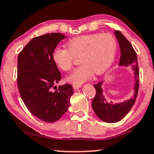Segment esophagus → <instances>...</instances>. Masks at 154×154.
Masks as SVG:
<instances>
[{"label": "esophagus", "instance_id": "obj_1", "mask_svg": "<svg viewBox=\"0 0 154 154\" xmlns=\"http://www.w3.org/2000/svg\"><path fill=\"white\" fill-rule=\"evenodd\" d=\"M73 86V88L75 89V90H77V89L80 88H81V85H72Z\"/></svg>", "mask_w": 154, "mask_h": 154}]
</instances>
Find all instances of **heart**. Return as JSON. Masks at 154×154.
<instances>
[{
	"label": "heart",
	"instance_id": "1",
	"mask_svg": "<svg viewBox=\"0 0 154 154\" xmlns=\"http://www.w3.org/2000/svg\"><path fill=\"white\" fill-rule=\"evenodd\" d=\"M66 47H57L53 49L51 59L59 69L69 71L74 60L79 57L81 65L66 77L68 82L82 84L88 80L94 72L100 75L114 62L117 52V42L110 34L82 35L70 39Z\"/></svg>",
	"mask_w": 154,
	"mask_h": 154
}]
</instances>
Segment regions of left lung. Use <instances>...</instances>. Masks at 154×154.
<instances>
[{
  "instance_id": "1",
  "label": "left lung",
  "mask_w": 154,
  "mask_h": 154,
  "mask_svg": "<svg viewBox=\"0 0 154 154\" xmlns=\"http://www.w3.org/2000/svg\"><path fill=\"white\" fill-rule=\"evenodd\" d=\"M114 34L117 38L120 49V58L118 65L124 66H131L136 81L133 88L134 94L133 97L123 103L116 104H113L112 102L108 103L103 95L102 88L103 82H100L94 85L96 90L95 97L92 102V106L94 112L100 119L110 123H117L128 113L136 101L139 87V69L136 51L133 49L128 40L120 31H115Z\"/></svg>"
}]
</instances>
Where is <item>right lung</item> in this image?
Returning <instances> with one entry per match:
<instances>
[{"label": "right lung", "mask_w": 154, "mask_h": 154, "mask_svg": "<svg viewBox=\"0 0 154 154\" xmlns=\"http://www.w3.org/2000/svg\"><path fill=\"white\" fill-rule=\"evenodd\" d=\"M64 38L61 33L35 37L18 56L17 83L21 99L31 114L47 123L57 121L65 113L74 92L68 84L51 91L61 79L51 53Z\"/></svg>", "instance_id": "obj_1"}]
</instances>
